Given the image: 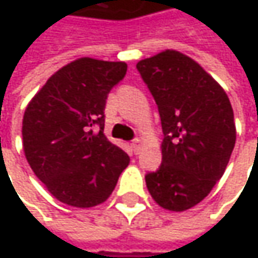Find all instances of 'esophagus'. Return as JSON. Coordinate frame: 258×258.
<instances>
[{
  "label": "esophagus",
  "instance_id": "1",
  "mask_svg": "<svg viewBox=\"0 0 258 258\" xmlns=\"http://www.w3.org/2000/svg\"><path fill=\"white\" fill-rule=\"evenodd\" d=\"M131 146H133L134 154H139V152H140V149H142V140H140V139H134V140H133V143H131Z\"/></svg>",
  "mask_w": 258,
  "mask_h": 258
}]
</instances>
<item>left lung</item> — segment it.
Instances as JSON below:
<instances>
[{
	"label": "left lung",
	"mask_w": 258,
	"mask_h": 258,
	"mask_svg": "<svg viewBox=\"0 0 258 258\" xmlns=\"http://www.w3.org/2000/svg\"><path fill=\"white\" fill-rule=\"evenodd\" d=\"M160 112L163 161L145 176L155 203L173 212L200 203L221 179L236 142L230 100L189 56L163 50L137 62Z\"/></svg>",
	"instance_id": "obj_1"
}]
</instances>
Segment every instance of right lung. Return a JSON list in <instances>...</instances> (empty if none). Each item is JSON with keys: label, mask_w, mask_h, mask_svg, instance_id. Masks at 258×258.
<instances>
[{"label": "right lung", "mask_w": 258, "mask_h": 258, "mask_svg": "<svg viewBox=\"0 0 258 258\" xmlns=\"http://www.w3.org/2000/svg\"><path fill=\"white\" fill-rule=\"evenodd\" d=\"M125 73L121 61L79 58L47 79L26 106V161L47 191L69 206L106 202L128 166V155L103 133L107 94Z\"/></svg>", "instance_id": "add662e5"}]
</instances>
